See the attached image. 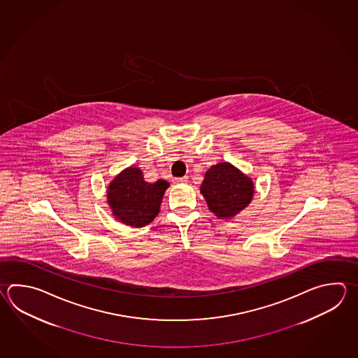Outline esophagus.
Here are the masks:
<instances>
[{
    "label": "esophagus",
    "instance_id": "1",
    "mask_svg": "<svg viewBox=\"0 0 358 358\" xmlns=\"http://www.w3.org/2000/svg\"><path fill=\"white\" fill-rule=\"evenodd\" d=\"M187 181H189V177H187V176L181 177V178H175V183H186Z\"/></svg>",
    "mask_w": 358,
    "mask_h": 358
}]
</instances>
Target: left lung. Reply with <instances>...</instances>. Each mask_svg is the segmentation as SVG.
<instances>
[{"instance_id": "left-lung-1", "label": "left lung", "mask_w": 358, "mask_h": 358, "mask_svg": "<svg viewBox=\"0 0 358 358\" xmlns=\"http://www.w3.org/2000/svg\"><path fill=\"white\" fill-rule=\"evenodd\" d=\"M210 212L218 218H234L251 203L255 186L252 180L228 162H220L206 171L200 186Z\"/></svg>"}]
</instances>
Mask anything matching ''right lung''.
Instances as JSON below:
<instances>
[{
  "label": "right lung",
  "instance_id": "right-lung-1",
  "mask_svg": "<svg viewBox=\"0 0 358 358\" xmlns=\"http://www.w3.org/2000/svg\"><path fill=\"white\" fill-rule=\"evenodd\" d=\"M169 183L164 180L146 182L139 167H127L110 181L107 203L112 215L126 226L144 227L161 210L162 199Z\"/></svg>",
  "mask_w": 358,
  "mask_h": 358
}]
</instances>
